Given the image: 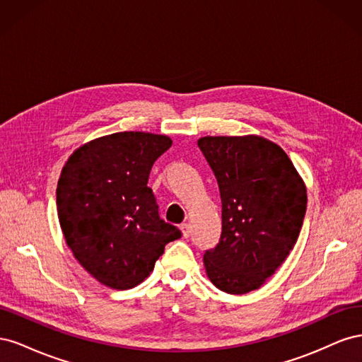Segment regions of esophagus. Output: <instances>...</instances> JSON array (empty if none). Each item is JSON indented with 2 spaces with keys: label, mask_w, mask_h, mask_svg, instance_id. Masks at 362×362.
Listing matches in <instances>:
<instances>
[{
  "label": "esophagus",
  "mask_w": 362,
  "mask_h": 362,
  "mask_svg": "<svg viewBox=\"0 0 362 362\" xmlns=\"http://www.w3.org/2000/svg\"><path fill=\"white\" fill-rule=\"evenodd\" d=\"M181 231H182V235L187 238V237H190V234H192V226H190V223H182L181 225Z\"/></svg>",
  "instance_id": "obj_1"
}]
</instances>
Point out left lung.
Wrapping results in <instances>:
<instances>
[{"label": "left lung", "mask_w": 362, "mask_h": 362, "mask_svg": "<svg viewBox=\"0 0 362 362\" xmlns=\"http://www.w3.org/2000/svg\"><path fill=\"white\" fill-rule=\"evenodd\" d=\"M198 146L222 201L221 240L204 254L206 275L229 294L257 290L298 242L305 184L282 148L264 137L206 136Z\"/></svg>", "instance_id": "obj_1"}]
</instances>
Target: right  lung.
Listing matches in <instances>:
<instances>
[{
    "mask_svg": "<svg viewBox=\"0 0 362 362\" xmlns=\"http://www.w3.org/2000/svg\"><path fill=\"white\" fill-rule=\"evenodd\" d=\"M168 136L125 131L74 151L57 184L62 231L80 264L104 286L144 282L181 231L160 218L148 178Z\"/></svg>",
    "mask_w": 362,
    "mask_h": 362,
    "instance_id": "add662e5",
    "label": "right lung"
}]
</instances>
